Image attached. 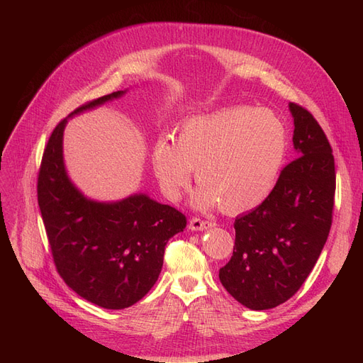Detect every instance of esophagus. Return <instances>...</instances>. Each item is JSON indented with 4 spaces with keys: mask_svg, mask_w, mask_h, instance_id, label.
Masks as SVG:
<instances>
[{
    "mask_svg": "<svg viewBox=\"0 0 363 363\" xmlns=\"http://www.w3.org/2000/svg\"><path fill=\"white\" fill-rule=\"evenodd\" d=\"M208 227H213L212 221H207V219H201V218H196V216L191 218L189 228L194 230V232H199V230H206Z\"/></svg>",
    "mask_w": 363,
    "mask_h": 363,
    "instance_id": "1",
    "label": "esophagus"
}]
</instances>
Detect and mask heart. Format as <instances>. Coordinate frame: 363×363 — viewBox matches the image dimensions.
Segmentation results:
<instances>
[{
    "label": "heart",
    "mask_w": 363,
    "mask_h": 363,
    "mask_svg": "<svg viewBox=\"0 0 363 363\" xmlns=\"http://www.w3.org/2000/svg\"><path fill=\"white\" fill-rule=\"evenodd\" d=\"M288 150L283 121L268 108L228 107L184 119L174 142L162 138L151 151L156 177L179 195L195 169L194 204L236 213L260 204L272 191Z\"/></svg>",
    "instance_id": "heart-1"
}]
</instances>
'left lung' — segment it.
I'll use <instances>...</instances> for the list:
<instances>
[{
	"mask_svg": "<svg viewBox=\"0 0 363 363\" xmlns=\"http://www.w3.org/2000/svg\"><path fill=\"white\" fill-rule=\"evenodd\" d=\"M296 157L269 195L235 219L233 256L219 269L227 292L252 311L272 309L296 294L313 269L332 227L336 171L324 130L291 103Z\"/></svg>",
	"mask_w": 363,
	"mask_h": 363,
	"instance_id": "left-lung-1",
	"label": "left lung"
}]
</instances>
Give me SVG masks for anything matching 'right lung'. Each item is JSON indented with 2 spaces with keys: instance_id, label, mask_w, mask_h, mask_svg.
Segmentation results:
<instances>
[{
  "instance_id": "1",
  "label": "right lung",
  "mask_w": 363,
  "mask_h": 363,
  "mask_svg": "<svg viewBox=\"0 0 363 363\" xmlns=\"http://www.w3.org/2000/svg\"><path fill=\"white\" fill-rule=\"evenodd\" d=\"M104 95L74 113L123 95ZM67 118L52 130L38 174V203L59 276L82 298L104 309H125L155 286L169 238L183 232L186 216L147 195L118 203L84 199L63 164Z\"/></svg>"
}]
</instances>
